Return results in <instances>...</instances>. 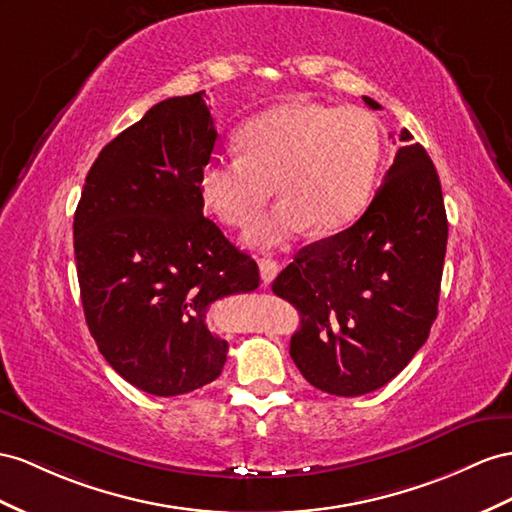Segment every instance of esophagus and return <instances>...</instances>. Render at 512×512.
<instances>
[{
    "label": "esophagus",
    "mask_w": 512,
    "mask_h": 512,
    "mask_svg": "<svg viewBox=\"0 0 512 512\" xmlns=\"http://www.w3.org/2000/svg\"><path fill=\"white\" fill-rule=\"evenodd\" d=\"M259 272H261V279H264V283L268 285V283H272L274 277H277L279 264L270 257H264V259H259Z\"/></svg>",
    "instance_id": "34e87169"
}]
</instances>
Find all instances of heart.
<instances>
[{
    "label": "heart",
    "instance_id": "obj_1",
    "mask_svg": "<svg viewBox=\"0 0 512 512\" xmlns=\"http://www.w3.org/2000/svg\"><path fill=\"white\" fill-rule=\"evenodd\" d=\"M240 157H209L199 170L203 205L218 220L248 227L272 199L283 201L248 233L257 246H277L311 225L335 231L368 205L383 138L374 116L361 108H329L290 101L244 123Z\"/></svg>",
    "mask_w": 512,
    "mask_h": 512
}]
</instances>
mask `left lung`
I'll use <instances>...</instances> for the list:
<instances>
[{
  "mask_svg": "<svg viewBox=\"0 0 512 512\" xmlns=\"http://www.w3.org/2000/svg\"><path fill=\"white\" fill-rule=\"evenodd\" d=\"M372 110L381 106L363 97ZM400 131V140H411ZM448 218L422 144L400 147L355 225L300 248L272 292L300 311L290 355L307 381L355 398L387 385L437 318Z\"/></svg>",
  "mask_w": 512,
  "mask_h": 512,
  "instance_id": "8db88e82",
  "label": "left lung"
}]
</instances>
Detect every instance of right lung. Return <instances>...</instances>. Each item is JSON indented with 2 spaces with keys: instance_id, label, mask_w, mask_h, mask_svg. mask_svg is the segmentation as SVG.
I'll use <instances>...</instances> for the list:
<instances>
[{
  "instance_id": "obj_1",
  "label": "right lung",
  "mask_w": 512,
  "mask_h": 512,
  "mask_svg": "<svg viewBox=\"0 0 512 512\" xmlns=\"http://www.w3.org/2000/svg\"><path fill=\"white\" fill-rule=\"evenodd\" d=\"M203 97L155 103L108 142L73 218L90 335L127 383L162 398L216 381L229 346L207 309L259 287L255 259L203 216L199 170L218 136Z\"/></svg>"
}]
</instances>
